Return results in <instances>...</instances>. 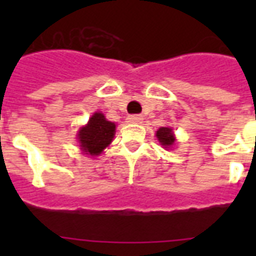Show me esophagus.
I'll list each match as a JSON object with an SVG mask.
<instances>
[{"label":"esophagus","instance_id":"1","mask_svg":"<svg viewBox=\"0 0 256 256\" xmlns=\"http://www.w3.org/2000/svg\"><path fill=\"white\" fill-rule=\"evenodd\" d=\"M142 116H138V114H134V116H128V124H140L142 122Z\"/></svg>","mask_w":256,"mask_h":256}]
</instances>
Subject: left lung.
I'll return each instance as SVG.
<instances>
[{"mask_svg":"<svg viewBox=\"0 0 256 256\" xmlns=\"http://www.w3.org/2000/svg\"><path fill=\"white\" fill-rule=\"evenodd\" d=\"M156 136V138H158V140H160V144H162V146H164L166 148H171V146L174 144L175 136L171 128H160Z\"/></svg>","mask_w":256,"mask_h":256,"instance_id":"left-lung-1","label":"left lung"}]
</instances>
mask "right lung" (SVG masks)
<instances>
[{
    "label": "right lung",
    "mask_w": 256,
    "mask_h": 256,
    "mask_svg": "<svg viewBox=\"0 0 256 256\" xmlns=\"http://www.w3.org/2000/svg\"><path fill=\"white\" fill-rule=\"evenodd\" d=\"M116 134V124L104 118L102 112H94L88 124L80 128L78 142L85 154L100 156L108 144H112Z\"/></svg>",
    "instance_id": "add662e5"
}]
</instances>
